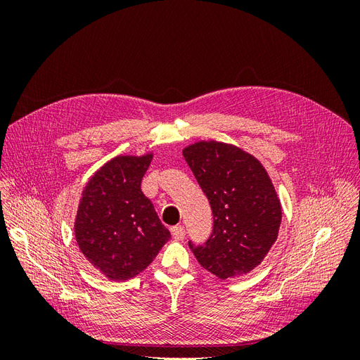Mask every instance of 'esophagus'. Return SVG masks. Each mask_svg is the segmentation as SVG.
<instances>
[{"label":"esophagus","mask_w":360,"mask_h":360,"mask_svg":"<svg viewBox=\"0 0 360 360\" xmlns=\"http://www.w3.org/2000/svg\"><path fill=\"white\" fill-rule=\"evenodd\" d=\"M171 233H172V237L176 238V240H183L184 236H186V231H184V226L183 225H176L171 228Z\"/></svg>","instance_id":"obj_1"}]
</instances>
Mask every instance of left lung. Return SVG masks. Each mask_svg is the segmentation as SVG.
Masks as SVG:
<instances>
[{
	"label": "left lung",
	"mask_w": 360,
	"mask_h": 360,
	"mask_svg": "<svg viewBox=\"0 0 360 360\" xmlns=\"http://www.w3.org/2000/svg\"><path fill=\"white\" fill-rule=\"evenodd\" d=\"M210 201L213 231L204 245L189 242L198 263L228 279L249 274L276 242L281 202L263 165L238 147L201 141L183 150Z\"/></svg>",
	"instance_id": "obj_1"
}]
</instances>
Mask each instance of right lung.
<instances>
[{"label":"right lung","instance_id":"obj_1","mask_svg":"<svg viewBox=\"0 0 360 360\" xmlns=\"http://www.w3.org/2000/svg\"><path fill=\"white\" fill-rule=\"evenodd\" d=\"M153 155L117 156L84 188L75 237L81 252L111 281L139 275L171 233L162 225L141 181Z\"/></svg>","mask_w":360,"mask_h":360}]
</instances>
